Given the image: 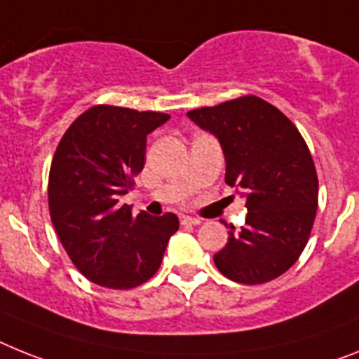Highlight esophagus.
Listing matches in <instances>:
<instances>
[{
	"instance_id": "esophagus-1",
	"label": "esophagus",
	"mask_w": 359,
	"mask_h": 359,
	"mask_svg": "<svg viewBox=\"0 0 359 359\" xmlns=\"http://www.w3.org/2000/svg\"><path fill=\"white\" fill-rule=\"evenodd\" d=\"M180 224L197 226V224H201V221H198V219H195V217H189V215H180Z\"/></svg>"
}]
</instances>
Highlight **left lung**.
<instances>
[{
	"instance_id": "left-lung-1",
	"label": "left lung",
	"mask_w": 359,
	"mask_h": 359,
	"mask_svg": "<svg viewBox=\"0 0 359 359\" xmlns=\"http://www.w3.org/2000/svg\"><path fill=\"white\" fill-rule=\"evenodd\" d=\"M219 138L226 184L246 195V224L230 226L213 255L228 279L261 285L285 273L309 243L318 210V173L299 129L276 105L254 95L188 111Z\"/></svg>"
}]
</instances>
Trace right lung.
<instances>
[{"mask_svg": "<svg viewBox=\"0 0 359 359\" xmlns=\"http://www.w3.org/2000/svg\"><path fill=\"white\" fill-rule=\"evenodd\" d=\"M170 120L158 111L98 104L63 133L49 171V212L72 264L89 281L129 290L161 268L179 230L175 213L133 217L120 203L146 161V138Z\"/></svg>", "mask_w": 359, "mask_h": 359, "instance_id": "obj_1", "label": "right lung"}]
</instances>
